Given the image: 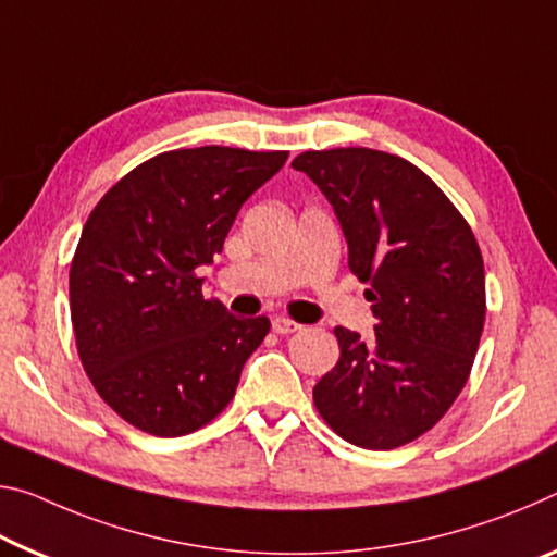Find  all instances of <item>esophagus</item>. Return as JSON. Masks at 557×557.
<instances>
[{
  "label": "esophagus",
  "instance_id": "1",
  "mask_svg": "<svg viewBox=\"0 0 557 557\" xmlns=\"http://www.w3.org/2000/svg\"><path fill=\"white\" fill-rule=\"evenodd\" d=\"M297 330H302V324L287 320V317H275V320H272V332L277 334H293Z\"/></svg>",
  "mask_w": 557,
  "mask_h": 557
}]
</instances>
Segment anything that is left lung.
<instances>
[{
  "label": "left lung",
  "instance_id": "left-lung-1",
  "mask_svg": "<svg viewBox=\"0 0 557 557\" xmlns=\"http://www.w3.org/2000/svg\"><path fill=\"white\" fill-rule=\"evenodd\" d=\"M317 183L369 282L374 337L337 326L339 361L314 406L349 444L389 451L434 426L469 382L485 322L481 247L426 173L372 148L305 151L293 161Z\"/></svg>",
  "mask_w": 557,
  "mask_h": 557
}]
</instances>
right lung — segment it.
<instances>
[{"mask_svg": "<svg viewBox=\"0 0 557 557\" xmlns=\"http://www.w3.org/2000/svg\"><path fill=\"white\" fill-rule=\"evenodd\" d=\"M287 151H165L109 188L78 237L69 305L78 359L101 399L151 436H185L233 401L268 317L240 320L202 295L243 202Z\"/></svg>", "mask_w": 557, "mask_h": 557, "instance_id": "add662e5", "label": "right lung"}]
</instances>
